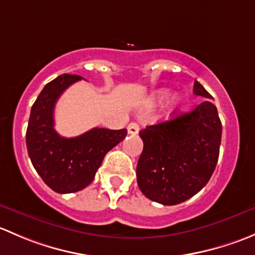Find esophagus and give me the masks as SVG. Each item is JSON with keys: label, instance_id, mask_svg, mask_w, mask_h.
<instances>
[{"label": "esophagus", "instance_id": "1", "mask_svg": "<svg viewBox=\"0 0 255 255\" xmlns=\"http://www.w3.org/2000/svg\"><path fill=\"white\" fill-rule=\"evenodd\" d=\"M127 129H128V133H129V134L135 135L138 132H139V126H138L135 122H130L129 125L127 126Z\"/></svg>", "mask_w": 255, "mask_h": 255}]
</instances>
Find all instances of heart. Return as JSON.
I'll return each mask as SVG.
<instances>
[{
	"mask_svg": "<svg viewBox=\"0 0 255 255\" xmlns=\"http://www.w3.org/2000/svg\"><path fill=\"white\" fill-rule=\"evenodd\" d=\"M169 96H170L169 90H159L155 94V96H154V99H155L156 102H163L165 101ZM185 104H186V99H185L184 96H176L175 100H174V109L182 110L185 107Z\"/></svg>",
	"mask_w": 255,
	"mask_h": 255,
	"instance_id": "obj_1",
	"label": "heart"
}]
</instances>
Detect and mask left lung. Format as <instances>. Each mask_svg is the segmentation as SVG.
I'll return each mask as SVG.
<instances>
[{"instance_id":"8db88e82","label":"left lung","mask_w":255,"mask_h":255,"mask_svg":"<svg viewBox=\"0 0 255 255\" xmlns=\"http://www.w3.org/2000/svg\"><path fill=\"white\" fill-rule=\"evenodd\" d=\"M194 94L202 97L191 112L148 126L139 132L143 151L137 181L149 200L173 206L196 195L215 171L220 155L222 123L210 94L199 81Z\"/></svg>"}]
</instances>
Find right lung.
<instances>
[{
    "instance_id": "obj_1",
    "label": "right lung",
    "mask_w": 255,
    "mask_h": 255,
    "mask_svg": "<svg viewBox=\"0 0 255 255\" xmlns=\"http://www.w3.org/2000/svg\"><path fill=\"white\" fill-rule=\"evenodd\" d=\"M82 78L63 74L44 86L30 110L25 143L33 166L43 181L58 194L85 189L94 180L105 155L122 142L127 129L92 128L84 134L64 138L54 129V107L60 95Z\"/></svg>"
}]
</instances>
